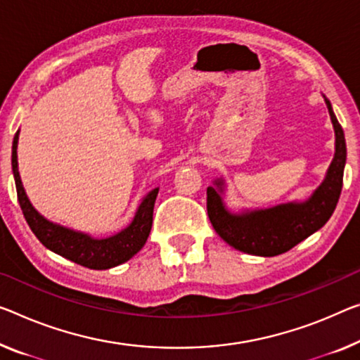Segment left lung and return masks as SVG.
Wrapping results in <instances>:
<instances>
[{
    "instance_id": "left-lung-1",
    "label": "left lung",
    "mask_w": 360,
    "mask_h": 360,
    "mask_svg": "<svg viewBox=\"0 0 360 360\" xmlns=\"http://www.w3.org/2000/svg\"><path fill=\"white\" fill-rule=\"evenodd\" d=\"M325 103L335 127L336 151L327 179L306 202H290L265 211L231 214L226 211L219 195V191H222V180L215 181L219 191L212 186L207 188L209 220L219 236L235 250L254 256H278L290 251L328 222L341 195L346 141L330 101L325 99Z\"/></svg>"
}]
</instances>
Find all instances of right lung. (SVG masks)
<instances>
[{
	"label": "right lung",
	"mask_w": 360,
	"mask_h": 360,
	"mask_svg": "<svg viewBox=\"0 0 360 360\" xmlns=\"http://www.w3.org/2000/svg\"><path fill=\"white\" fill-rule=\"evenodd\" d=\"M18 140L19 131L14 135L13 156H11L13 158V174L18 199L27 224L43 246L72 262L93 270H106L124 264L145 246L153 225V209L159 191L158 188L143 199L135 214V219L125 230L119 231L114 236L95 240V238L80 233V231L64 229V226L49 222L33 209L25 195L24 186H22L18 170Z\"/></svg>",
	"instance_id": "1"
}]
</instances>
